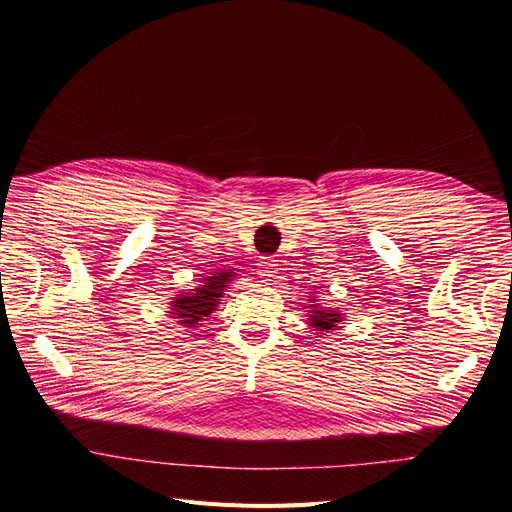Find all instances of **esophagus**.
<instances>
[{"label":"esophagus","instance_id":"esophagus-1","mask_svg":"<svg viewBox=\"0 0 512 512\" xmlns=\"http://www.w3.org/2000/svg\"><path fill=\"white\" fill-rule=\"evenodd\" d=\"M276 265H278L276 259H272V257H261L259 263H257V272H259L261 278L270 280V278H274V274H276Z\"/></svg>","mask_w":512,"mask_h":512}]
</instances>
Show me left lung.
<instances>
[{
    "mask_svg": "<svg viewBox=\"0 0 512 512\" xmlns=\"http://www.w3.org/2000/svg\"><path fill=\"white\" fill-rule=\"evenodd\" d=\"M309 307L315 309L317 305H309ZM311 313H313V315H309V317H311L309 324H311L317 332L334 330L336 324L340 321V313H336V311H321V309H315V311H311Z\"/></svg>",
    "mask_w": 512,
    "mask_h": 512,
    "instance_id": "left-lung-1",
    "label": "left lung"
}]
</instances>
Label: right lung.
I'll return each mask as SVG.
<instances>
[{
	"instance_id": "obj_1",
	"label": "right lung",
	"mask_w": 512,
	"mask_h": 512,
	"mask_svg": "<svg viewBox=\"0 0 512 512\" xmlns=\"http://www.w3.org/2000/svg\"><path fill=\"white\" fill-rule=\"evenodd\" d=\"M230 276H232L230 270H226L224 274L207 276L201 288H197L191 294L184 292L182 297L174 301V309H172L174 319H178L184 326H197V321H201L203 317H209L215 305L220 303L224 288L230 282Z\"/></svg>"
}]
</instances>
